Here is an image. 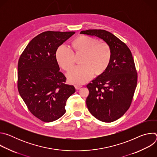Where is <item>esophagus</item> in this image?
Here are the masks:
<instances>
[{
  "mask_svg": "<svg viewBox=\"0 0 157 157\" xmlns=\"http://www.w3.org/2000/svg\"><path fill=\"white\" fill-rule=\"evenodd\" d=\"M75 87L76 89H79L82 87V85H81V84H75Z\"/></svg>",
  "mask_w": 157,
  "mask_h": 157,
  "instance_id": "1",
  "label": "esophagus"
}]
</instances>
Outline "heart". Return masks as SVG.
<instances>
[{
    "mask_svg": "<svg viewBox=\"0 0 157 157\" xmlns=\"http://www.w3.org/2000/svg\"><path fill=\"white\" fill-rule=\"evenodd\" d=\"M77 52H83L81 65L75 66L68 73L69 81L73 84L84 83L93 78L94 73L104 71L109 63L111 51L108 44L98 41L96 38L81 36L73 43ZM56 59L62 68L70 70L75 64V54L66 45L60 46L56 52Z\"/></svg>",
    "mask_w": 157,
    "mask_h": 157,
    "instance_id": "b5f03b06",
    "label": "heart"
}]
</instances>
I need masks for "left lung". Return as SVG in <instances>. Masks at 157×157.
<instances>
[{
	"mask_svg": "<svg viewBox=\"0 0 157 157\" xmlns=\"http://www.w3.org/2000/svg\"><path fill=\"white\" fill-rule=\"evenodd\" d=\"M81 34L102 39L109 46L111 57L107 68L86 86V105L97 119L112 122L128 109L137 87V73L132 53L125 43L104 30H82Z\"/></svg>",
	"mask_w": 157,
	"mask_h": 157,
	"instance_id": "left-lung-1",
	"label": "left lung"
}]
</instances>
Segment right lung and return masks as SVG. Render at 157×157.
<instances>
[{"label":"right lung","instance_id":"1","mask_svg":"<svg viewBox=\"0 0 157 157\" xmlns=\"http://www.w3.org/2000/svg\"><path fill=\"white\" fill-rule=\"evenodd\" d=\"M75 32H43L33 38L18 63V90L30 113L41 121L50 122L65 113L66 101L76 91L66 84L59 71L58 48Z\"/></svg>","mask_w":157,"mask_h":157}]
</instances>
